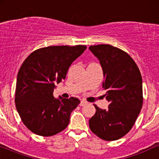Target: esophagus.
<instances>
[{
	"instance_id": "34e87169",
	"label": "esophagus",
	"mask_w": 159,
	"mask_h": 159,
	"mask_svg": "<svg viewBox=\"0 0 159 159\" xmlns=\"http://www.w3.org/2000/svg\"><path fill=\"white\" fill-rule=\"evenodd\" d=\"M87 104V102L84 101V100H82V101H81V103H80V105L81 106H84V105H86Z\"/></svg>"
}]
</instances>
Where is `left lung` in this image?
Masks as SVG:
<instances>
[{"instance_id": "left-lung-1", "label": "left lung", "mask_w": 159, "mask_h": 159, "mask_svg": "<svg viewBox=\"0 0 159 159\" xmlns=\"http://www.w3.org/2000/svg\"><path fill=\"white\" fill-rule=\"evenodd\" d=\"M89 49L101 64L102 87L109 105L107 110L94 105L96 111L89 120L90 130L105 140H116L131 130L143 105V84L140 70L127 53L110 45Z\"/></svg>"}]
</instances>
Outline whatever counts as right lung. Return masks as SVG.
Here are the masks:
<instances>
[{
	"label": "right lung",
	"instance_id": "add662e5",
	"mask_svg": "<svg viewBox=\"0 0 159 159\" xmlns=\"http://www.w3.org/2000/svg\"><path fill=\"white\" fill-rule=\"evenodd\" d=\"M86 48L80 45L45 47L34 51L23 62L17 75L15 102L23 123L34 134L52 136L67 127L80 100L54 98L53 92Z\"/></svg>",
	"mask_w": 159,
	"mask_h": 159
}]
</instances>
